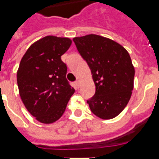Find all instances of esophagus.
<instances>
[{
  "instance_id": "obj_1",
  "label": "esophagus",
  "mask_w": 159,
  "mask_h": 159,
  "mask_svg": "<svg viewBox=\"0 0 159 159\" xmlns=\"http://www.w3.org/2000/svg\"><path fill=\"white\" fill-rule=\"evenodd\" d=\"M74 85H75V87H76V88H79V87H80L79 81H76V82H74Z\"/></svg>"
}]
</instances>
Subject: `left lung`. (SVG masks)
<instances>
[{"mask_svg":"<svg viewBox=\"0 0 159 159\" xmlns=\"http://www.w3.org/2000/svg\"><path fill=\"white\" fill-rule=\"evenodd\" d=\"M73 41L96 86L95 95L87 100L91 111L103 120L115 118L125 108L133 91L130 56L120 43L97 34L75 37Z\"/></svg>","mask_w":159,"mask_h":159,"instance_id":"left-lung-1","label":"left lung"}]
</instances>
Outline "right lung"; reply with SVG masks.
I'll return each mask as SVG.
<instances>
[{"mask_svg": "<svg viewBox=\"0 0 159 159\" xmlns=\"http://www.w3.org/2000/svg\"><path fill=\"white\" fill-rule=\"evenodd\" d=\"M71 43L68 38L46 36L34 43L20 61L17 71L20 96L27 111L41 123L57 121L75 92L61 60Z\"/></svg>", "mask_w": 159, "mask_h": 159, "instance_id": "right-lung-1", "label": "right lung"}]
</instances>
